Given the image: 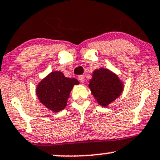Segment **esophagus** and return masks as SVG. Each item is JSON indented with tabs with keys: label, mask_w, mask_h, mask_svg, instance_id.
<instances>
[{
	"label": "esophagus",
	"mask_w": 160,
	"mask_h": 160,
	"mask_svg": "<svg viewBox=\"0 0 160 160\" xmlns=\"http://www.w3.org/2000/svg\"><path fill=\"white\" fill-rule=\"evenodd\" d=\"M78 80L81 82H82L84 81V80H85V79H84V76H82V75H80V76L78 77Z\"/></svg>",
	"instance_id": "1"
}]
</instances>
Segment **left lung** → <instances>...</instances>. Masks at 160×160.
<instances>
[{"instance_id":"8db88e82","label":"left lung","mask_w":160,"mask_h":160,"mask_svg":"<svg viewBox=\"0 0 160 160\" xmlns=\"http://www.w3.org/2000/svg\"><path fill=\"white\" fill-rule=\"evenodd\" d=\"M88 87L98 103L107 107L122 95L124 83L118 75L102 68L94 71Z\"/></svg>"}]
</instances>
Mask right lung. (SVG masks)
Returning a JSON list of instances; mask_svg holds the SVG:
<instances>
[{
    "label": "right lung",
    "mask_w": 160,
    "mask_h": 160,
    "mask_svg": "<svg viewBox=\"0 0 160 160\" xmlns=\"http://www.w3.org/2000/svg\"><path fill=\"white\" fill-rule=\"evenodd\" d=\"M79 83L77 79L65 78L62 72L55 71L38 84L36 95L48 109L58 112L65 108L71 91L74 85Z\"/></svg>",
    "instance_id": "right-lung-1"
}]
</instances>
